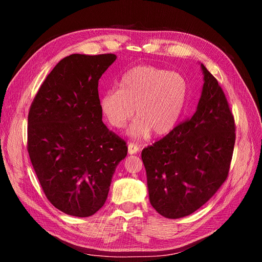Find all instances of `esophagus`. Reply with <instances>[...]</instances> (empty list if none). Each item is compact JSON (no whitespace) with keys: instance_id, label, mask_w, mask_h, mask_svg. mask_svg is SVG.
Listing matches in <instances>:
<instances>
[{"instance_id":"34e87169","label":"esophagus","mask_w":262,"mask_h":262,"mask_svg":"<svg viewBox=\"0 0 262 262\" xmlns=\"http://www.w3.org/2000/svg\"><path fill=\"white\" fill-rule=\"evenodd\" d=\"M139 150H140L139 145L134 144V143H129V144H128V153H129L130 155L139 153Z\"/></svg>"}]
</instances>
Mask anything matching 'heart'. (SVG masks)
Wrapping results in <instances>:
<instances>
[{
  "label": "heart",
  "mask_w": 262,
  "mask_h": 262,
  "mask_svg": "<svg viewBox=\"0 0 262 262\" xmlns=\"http://www.w3.org/2000/svg\"><path fill=\"white\" fill-rule=\"evenodd\" d=\"M120 89L108 90L99 98L100 113L115 129H121L134 115L128 130L134 139L153 131L166 136L176 128L188 99V83L179 73L152 66L128 71L119 83Z\"/></svg>",
  "instance_id": "b5f03b06"
}]
</instances>
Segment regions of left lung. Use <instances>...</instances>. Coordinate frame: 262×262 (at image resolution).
<instances>
[{"label": "left lung", "mask_w": 262, "mask_h": 262, "mask_svg": "<svg viewBox=\"0 0 262 262\" xmlns=\"http://www.w3.org/2000/svg\"><path fill=\"white\" fill-rule=\"evenodd\" d=\"M203 86L194 115L142 150L149 202L180 219L209 201L228 175L235 123L216 78L201 63Z\"/></svg>", "instance_id": "1"}]
</instances>
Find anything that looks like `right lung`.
Returning a JSON list of instances; mask_svg holds the SVG:
<instances>
[{
	"label": "right lung",
	"instance_id": "obj_1",
	"mask_svg": "<svg viewBox=\"0 0 262 262\" xmlns=\"http://www.w3.org/2000/svg\"><path fill=\"white\" fill-rule=\"evenodd\" d=\"M115 54H71L47 76L28 114V153L46 196L69 215L105 204L125 142L102 122L98 81Z\"/></svg>",
	"mask_w": 262,
	"mask_h": 262
}]
</instances>
